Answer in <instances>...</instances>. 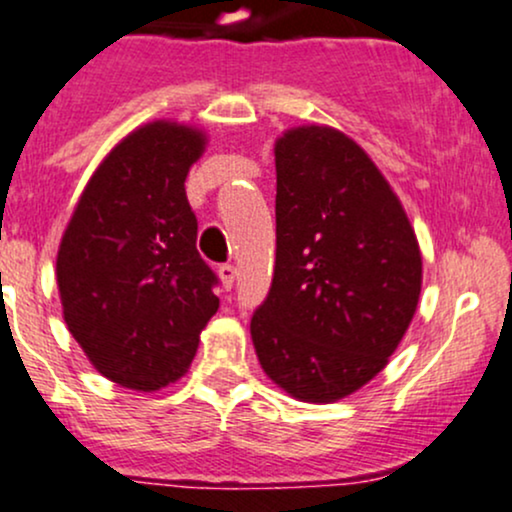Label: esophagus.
I'll return each instance as SVG.
<instances>
[{
    "instance_id": "1",
    "label": "esophagus",
    "mask_w": 512,
    "mask_h": 512,
    "mask_svg": "<svg viewBox=\"0 0 512 512\" xmlns=\"http://www.w3.org/2000/svg\"><path fill=\"white\" fill-rule=\"evenodd\" d=\"M236 274H238V269L233 267V264H221V267H219V276H221L223 289H231L233 281H236Z\"/></svg>"
}]
</instances>
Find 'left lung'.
<instances>
[{"instance_id": "left-lung-1", "label": "left lung", "mask_w": 512, "mask_h": 512, "mask_svg": "<svg viewBox=\"0 0 512 512\" xmlns=\"http://www.w3.org/2000/svg\"><path fill=\"white\" fill-rule=\"evenodd\" d=\"M276 267L250 334L267 378L332 404L395 354L424 279L419 240L373 158L327 125L274 142Z\"/></svg>"}]
</instances>
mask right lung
<instances>
[{"label": "right lung", "instance_id": "obj_1", "mask_svg": "<svg viewBox=\"0 0 512 512\" xmlns=\"http://www.w3.org/2000/svg\"><path fill=\"white\" fill-rule=\"evenodd\" d=\"M207 144V132L185 122L132 129L93 170L62 233L55 274L67 330L91 366L127 390L180 380L219 310L185 195Z\"/></svg>", "mask_w": 512, "mask_h": 512}]
</instances>
